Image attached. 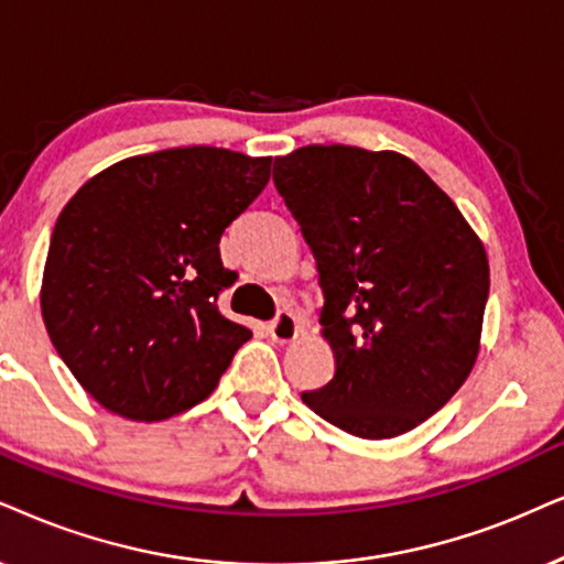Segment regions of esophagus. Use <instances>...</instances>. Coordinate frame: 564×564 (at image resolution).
Instances as JSON below:
<instances>
[{"label": "esophagus", "mask_w": 564, "mask_h": 564, "mask_svg": "<svg viewBox=\"0 0 564 564\" xmlns=\"http://www.w3.org/2000/svg\"><path fill=\"white\" fill-rule=\"evenodd\" d=\"M268 330H270V338H273L275 344H291V340H296L299 333H302V325H299L294 312L281 310L273 323L268 325Z\"/></svg>", "instance_id": "esophagus-1"}]
</instances>
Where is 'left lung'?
I'll use <instances>...</instances> for the list:
<instances>
[{
	"label": "left lung",
	"mask_w": 564,
	"mask_h": 564,
	"mask_svg": "<svg viewBox=\"0 0 564 564\" xmlns=\"http://www.w3.org/2000/svg\"><path fill=\"white\" fill-rule=\"evenodd\" d=\"M273 182L315 254L335 356L317 416L361 440L416 430L468 380L481 348L489 260L422 166L395 151L306 145Z\"/></svg>",
	"instance_id": "obj_1"
}]
</instances>
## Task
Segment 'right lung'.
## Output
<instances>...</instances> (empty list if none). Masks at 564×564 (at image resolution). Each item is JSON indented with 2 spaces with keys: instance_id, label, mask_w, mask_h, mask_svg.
<instances>
[{
  "instance_id": "1",
  "label": "right lung",
  "mask_w": 564,
  "mask_h": 564,
  "mask_svg": "<svg viewBox=\"0 0 564 564\" xmlns=\"http://www.w3.org/2000/svg\"><path fill=\"white\" fill-rule=\"evenodd\" d=\"M270 155L192 145L132 155L75 192L48 245L41 315L93 401L161 422L205 401L252 330L218 312L237 273L220 237L270 180Z\"/></svg>"
}]
</instances>
